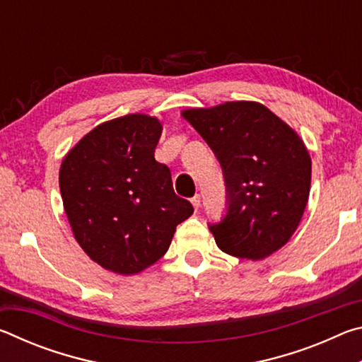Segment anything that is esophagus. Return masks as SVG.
I'll return each mask as SVG.
<instances>
[{
    "label": "esophagus",
    "instance_id": "esophagus-1",
    "mask_svg": "<svg viewBox=\"0 0 362 362\" xmlns=\"http://www.w3.org/2000/svg\"><path fill=\"white\" fill-rule=\"evenodd\" d=\"M192 204H193V207H194V211L199 209V206H201V196H199V194H194V196H193V198H192Z\"/></svg>",
    "mask_w": 362,
    "mask_h": 362
}]
</instances>
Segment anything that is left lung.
Instances as JSON below:
<instances>
[{"instance_id":"left-lung-1","label":"left lung","mask_w":362,"mask_h":362,"mask_svg":"<svg viewBox=\"0 0 362 362\" xmlns=\"http://www.w3.org/2000/svg\"><path fill=\"white\" fill-rule=\"evenodd\" d=\"M222 166L226 212L209 230L223 252L259 260L289 241L308 203L311 159L284 121L257 102L182 113Z\"/></svg>"}]
</instances>
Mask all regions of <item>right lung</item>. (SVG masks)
I'll return each mask as SVG.
<instances>
[{
    "label": "right lung",
    "instance_id": "right-lung-1",
    "mask_svg": "<svg viewBox=\"0 0 362 362\" xmlns=\"http://www.w3.org/2000/svg\"><path fill=\"white\" fill-rule=\"evenodd\" d=\"M161 122L126 115L102 122L64 158L60 194L73 235L90 259L136 274L168 252L175 226L193 214L155 159Z\"/></svg>",
    "mask_w": 362,
    "mask_h": 362
}]
</instances>
